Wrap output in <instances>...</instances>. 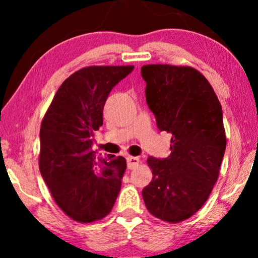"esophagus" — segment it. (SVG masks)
Segmentation results:
<instances>
[{
    "instance_id": "obj_1",
    "label": "esophagus",
    "mask_w": 258,
    "mask_h": 258,
    "mask_svg": "<svg viewBox=\"0 0 258 258\" xmlns=\"http://www.w3.org/2000/svg\"><path fill=\"white\" fill-rule=\"evenodd\" d=\"M139 163H140L139 157H134V156L126 157V165H128V169H135L137 165H139Z\"/></svg>"
}]
</instances>
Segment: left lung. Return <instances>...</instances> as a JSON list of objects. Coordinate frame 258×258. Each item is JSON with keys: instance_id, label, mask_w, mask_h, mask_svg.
<instances>
[{"instance_id": "obj_1", "label": "left lung", "mask_w": 258, "mask_h": 258, "mask_svg": "<svg viewBox=\"0 0 258 258\" xmlns=\"http://www.w3.org/2000/svg\"><path fill=\"white\" fill-rule=\"evenodd\" d=\"M141 74L158 129L172 135L167 158H148L153 179L142 196L151 215L177 223L202 208L217 181L227 147L223 111L213 87L191 67L148 64Z\"/></svg>"}]
</instances>
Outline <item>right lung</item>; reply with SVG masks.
I'll return each mask as SVG.
<instances>
[{
	"mask_svg": "<svg viewBox=\"0 0 258 258\" xmlns=\"http://www.w3.org/2000/svg\"><path fill=\"white\" fill-rule=\"evenodd\" d=\"M134 66H94L70 75L55 94L40 130V171L63 213L81 223L110 213L121 190L125 158L91 149L103 124L108 95Z\"/></svg>",
	"mask_w": 258,
	"mask_h": 258,
	"instance_id": "right-lung-1",
	"label": "right lung"
}]
</instances>
